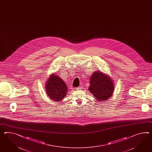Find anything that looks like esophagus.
<instances>
[{"label":"esophagus","instance_id":"34e87169","mask_svg":"<svg viewBox=\"0 0 152 152\" xmlns=\"http://www.w3.org/2000/svg\"><path fill=\"white\" fill-rule=\"evenodd\" d=\"M81 89H82V88H81V87H78V88H75V90H80Z\"/></svg>","mask_w":152,"mask_h":152}]
</instances>
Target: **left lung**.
<instances>
[{
  "mask_svg": "<svg viewBox=\"0 0 152 152\" xmlns=\"http://www.w3.org/2000/svg\"><path fill=\"white\" fill-rule=\"evenodd\" d=\"M88 89L97 101H106L113 95L115 89L114 82L109 75L97 70L90 78Z\"/></svg>",
  "mask_w": 152,
  "mask_h": 152,
  "instance_id": "obj_1",
  "label": "left lung"
}]
</instances>
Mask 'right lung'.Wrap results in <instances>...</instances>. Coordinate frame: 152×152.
I'll return each instance as SVG.
<instances>
[{
    "label": "right lung",
    "instance_id": "obj_1",
    "mask_svg": "<svg viewBox=\"0 0 152 152\" xmlns=\"http://www.w3.org/2000/svg\"><path fill=\"white\" fill-rule=\"evenodd\" d=\"M45 88L47 96L53 101L62 100L68 93V87L65 82L55 73L47 79Z\"/></svg>",
    "mask_w": 152,
    "mask_h": 152
}]
</instances>
